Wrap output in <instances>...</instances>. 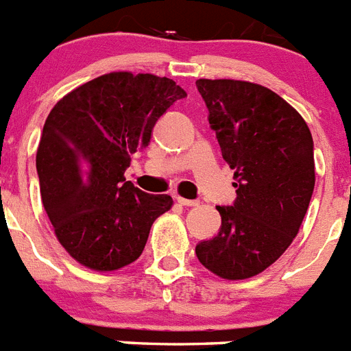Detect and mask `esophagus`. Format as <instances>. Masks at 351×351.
<instances>
[{
    "label": "esophagus",
    "instance_id": "34e87169",
    "mask_svg": "<svg viewBox=\"0 0 351 351\" xmlns=\"http://www.w3.org/2000/svg\"><path fill=\"white\" fill-rule=\"evenodd\" d=\"M176 200H178L181 206H186V207H193V206H198V200H190V198H184V197H176Z\"/></svg>",
    "mask_w": 351,
    "mask_h": 351
}]
</instances>
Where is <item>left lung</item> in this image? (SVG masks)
Wrapping results in <instances>:
<instances>
[{
    "mask_svg": "<svg viewBox=\"0 0 351 351\" xmlns=\"http://www.w3.org/2000/svg\"><path fill=\"white\" fill-rule=\"evenodd\" d=\"M223 160L234 169V206H218V235L198 260L223 280H247L283 255L315 190L313 137L295 108L260 84L198 79Z\"/></svg>",
    "mask_w": 351,
    "mask_h": 351,
    "instance_id": "obj_1",
    "label": "left lung"
}]
</instances>
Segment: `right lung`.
I'll return each mask as SVG.
<instances>
[{
    "instance_id": "right-lung-1",
    "label": "right lung",
    "mask_w": 351,
    "mask_h": 351,
    "mask_svg": "<svg viewBox=\"0 0 351 351\" xmlns=\"http://www.w3.org/2000/svg\"><path fill=\"white\" fill-rule=\"evenodd\" d=\"M182 98L172 79L112 71L68 93L45 119L40 195L58 241L84 267L110 272L135 262L154 219L172 207L170 195L144 193L125 170Z\"/></svg>"
}]
</instances>
